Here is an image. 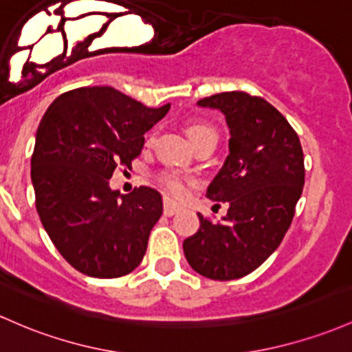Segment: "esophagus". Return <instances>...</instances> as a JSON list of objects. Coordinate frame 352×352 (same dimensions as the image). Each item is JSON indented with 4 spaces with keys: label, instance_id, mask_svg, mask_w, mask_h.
<instances>
[{
    "label": "esophagus",
    "instance_id": "obj_1",
    "mask_svg": "<svg viewBox=\"0 0 352 352\" xmlns=\"http://www.w3.org/2000/svg\"><path fill=\"white\" fill-rule=\"evenodd\" d=\"M180 208H182V207H180L179 204L173 202V200H170V199H165L164 200V214L168 215V217H170V215L177 214V212H179Z\"/></svg>",
    "mask_w": 352,
    "mask_h": 352
}]
</instances>
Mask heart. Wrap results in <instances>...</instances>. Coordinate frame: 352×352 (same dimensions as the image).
<instances>
[{"label": "heart", "mask_w": 352, "mask_h": 352, "mask_svg": "<svg viewBox=\"0 0 352 352\" xmlns=\"http://www.w3.org/2000/svg\"><path fill=\"white\" fill-rule=\"evenodd\" d=\"M185 132H187V137L190 138V142L194 144V142L206 137L208 133H215V130L212 129L208 123L192 122L188 123ZM158 184H160V187L164 188L167 194L175 197V199H182V197L188 192V187L194 184V180L188 179L187 175H182V173L179 172H162L160 175H158Z\"/></svg>", "instance_id": "b5f03b06"}]
</instances>
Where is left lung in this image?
<instances>
[{"label":"left lung","mask_w":352,"mask_h":352,"mask_svg":"<svg viewBox=\"0 0 352 352\" xmlns=\"http://www.w3.org/2000/svg\"><path fill=\"white\" fill-rule=\"evenodd\" d=\"M222 111L229 126V155L207 188L227 202L219 223L199 215L200 227L184 241L190 267L214 280H232L256 270L283 242L304 187L299 137L269 102L245 91L199 100Z\"/></svg>","instance_id":"obj_1"}]
</instances>
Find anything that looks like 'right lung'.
Wrapping results in <instances>:
<instances>
[{
  "mask_svg": "<svg viewBox=\"0 0 352 352\" xmlns=\"http://www.w3.org/2000/svg\"><path fill=\"white\" fill-rule=\"evenodd\" d=\"M168 110L88 87L58 96L41 118L32 157L36 210L58 252L85 276L122 277L144 258L162 195L150 187L120 195L110 179L140 155L144 135Z\"/></svg>",
  "mask_w": 352,
  "mask_h": 352,
  "instance_id": "add662e5",
  "label": "right lung"
}]
</instances>
